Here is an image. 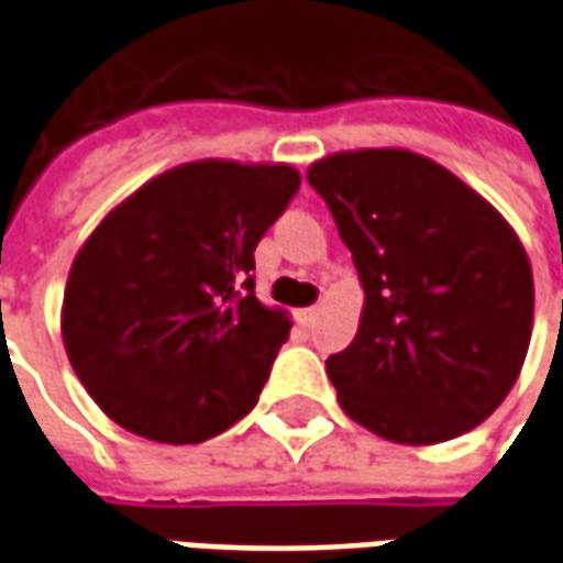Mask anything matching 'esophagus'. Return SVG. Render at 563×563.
I'll use <instances>...</instances> for the list:
<instances>
[{"label": "esophagus", "instance_id": "34e87169", "mask_svg": "<svg viewBox=\"0 0 563 563\" xmlns=\"http://www.w3.org/2000/svg\"><path fill=\"white\" fill-rule=\"evenodd\" d=\"M317 319H319V307H305V310L298 313V322H301L305 329H313V325H317Z\"/></svg>", "mask_w": 563, "mask_h": 563}]
</instances>
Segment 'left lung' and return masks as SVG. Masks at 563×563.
<instances>
[{
	"mask_svg": "<svg viewBox=\"0 0 563 563\" xmlns=\"http://www.w3.org/2000/svg\"><path fill=\"white\" fill-rule=\"evenodd\" d=\"M307 180L365 289L355 341L325 362L343 413L407 446L485 422L531 343L533 274L519 234L413 150L331 153Z\"/></svg>",
	"mask_w": 563,
	"mask_h": 563,
	"instance_id": "left-lung-1",
	"label": "left lung"
}]
</instances>
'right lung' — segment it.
<instances>
[{
    "instance_id": "obj_1",
    "label": "right lung",
    "mask_w": 563,
    "mask_h": 563,
    "mask_svg": "<svg viewBox=\"0 0 563 563\" xmlns=\"http://www.w3.org/2000/svg\"><path fill=\"white\" fill-rule=\"evenodd\" d=\"M298 186L283 162H186L96 225L68 271L63 343L104 416L184 446L256 407L292 322L256 298L253 253Z\"/></svg>"
}]
</instances>
